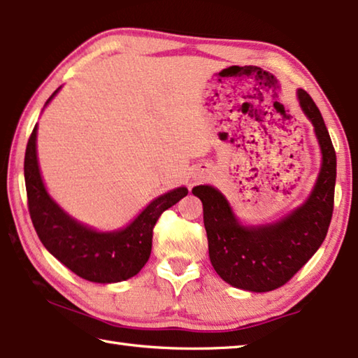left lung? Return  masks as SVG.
Wrapping results in <instances>:
<instances>
[{
  "instance_id": "8db88e82",
  "label": "left lung",
  "mask_w": 358,
  "mask_h": 358,
  "mask_svg": "<svg viewBox=\"0 0 358 358\" xmlns=\"http://www.w3.org/2000/svg\"><path fill=\"white\" fill-rule=\"evenodd\" d=\"M299 101L314 124L322 150L317 183L300 208L271 226L243 227L220 191L211 186L192 189L203 203L211 265L234 287L268 292L284 286L313 257L329 232L335 202L336 153L316 102L305 90H299Z\"/></svg>"
}]
</instances>
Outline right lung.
Masks as SVG:
<instances>
[{
  "label": "right lung",
  "mask_w": 358,
  "mask_h": 358,
  "mask_svg": "<svg viewBox=\"0 0 358 358\" xmlns=\"http://www.w3.org/2000/svg\"><path fill=\"white\" fill-rule=\"evenodd\" d=\"M25 185L28 211L42 245L77 276L102 284L124 281L142 270L150 257L157 220L187 194L186 187H178L155 199L126 229L94 232L69 217L48 197L36 157V126L25 151Z\"/></svg>",
  "instance_id": "1"
}]
</instances>
